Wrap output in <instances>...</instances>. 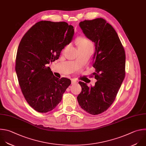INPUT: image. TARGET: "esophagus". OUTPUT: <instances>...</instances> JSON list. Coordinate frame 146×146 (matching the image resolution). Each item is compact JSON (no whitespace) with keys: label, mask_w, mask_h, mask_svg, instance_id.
Here are the masks:
<instances>
[{"label":"esophagus","mask_w":146,"mask_h":146,"mask_svg":"<svg viewBox=\"0 0 146 146\" xmlns=\"http://www.w3.org/2000/svg\"><path fill=\"white\" fill-rule=\"evenodd\" d=\"M77 82V81L76 79H72V84H74Z\"/></svg>","instance_id":"1"}]
</instances>
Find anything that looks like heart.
<instances>
[{
  "label": "heart",
  "mask_w": 146,
  "mask_h": 146,
  "mask_svg": "<svg viewBox=\"0 0 146 146\" xmlns=\"http://www.w3.org/2000/svg\"><path fill=\"white\" fill-rule=\"evenodd\" d=\"M77 42L78 43L79 49L81 52L93 50V43L86 37L84 36H79L77 38ZM67 46H66L64 50Z\"/></svg>",
  "instance_id": "b5f03b06"
}]
</instances>
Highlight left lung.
Segmentation results:
<instances>
[{
	"mask_svg": "<svg viewBox=\"0 0 146 146\" xmlns=\"http://www.w3.org/2000/svg\"><path fill=\"white\" fill-rule=\"evenodd\" d=\"M80 26L86 36L95 43L93 62L95 72L92 76L97 81L94 86L80 81L82 90L77 100L86 112L99 115L113 104L125 78V50L117 33L105 19L85 20Z\"/></svg>",
	"mask_w": 146,
	"mask_h": 146,
	"instance_id": "left-lung-1",
	"label": "left lung"
}]
</instances>
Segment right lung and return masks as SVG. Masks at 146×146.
Returning a JSON list of instances; mask_svg holds the SVG:
<instances>
[{"label": "right lung", "instance_id": "add662e5", "mask_svg": "<svg viewBox=\"0 0 146 146\" xmlns=\"http://www.w3.org/2000/svg\"><path fill=\"white\" fill-rule=\"evenodd\" d=\"M74 29L65 22L40 21L22 38L17 53L15 71L21 91L34 110L46 113L61 102L70 79L55 77L47 66L58 60L72 40Z\"/></svg>", "mask_w": 146, "mask_h": 146}]
</instances>
